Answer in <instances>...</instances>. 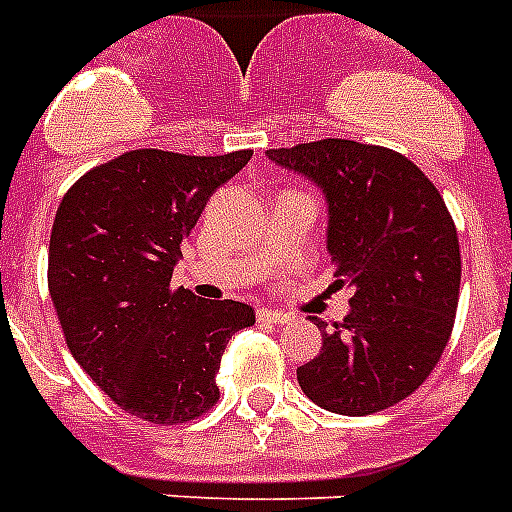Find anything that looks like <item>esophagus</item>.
Here are the masks:
<instances>
[{
	"mask_svg": "<svg viewBox=\"0 0 512 512\" xmlns=\"http://www.w3.org/2000/svg\"><path fill=\"white\" fill-rule=\"evenodd\" d=\"M289 315L281 313V310H268V307H260L257 310V323H286Z\"/></svg>",
	"mask_w": 512,
	"mask_h": 512,
	"instance_id": "esophagus-1",
	"label": "esophagus"
}]
</instances>
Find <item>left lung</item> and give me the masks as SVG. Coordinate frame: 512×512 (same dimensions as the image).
I'll return each instance as SVG.
<instances>
[{"label":"left lung","instance_id":"8db88e82","mask_svg":"<svg viewBox=\"0 0 512 512\" xmlns=\"http://www.w3.org/2000/svg\"><path fill=\"white\" fill-rule=\"evenodd\" d=\"M268 157L323 189L334 286L355 292L334 328L313 318L323 347L297 368L302 392L339 415L397 405L431 376L458 313L460 244L442 194L376 144L321 139Z\"/></svg>","mask_w":512,"mask_h":512}]
</instances>
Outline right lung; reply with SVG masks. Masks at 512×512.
<instances>
[{"label":"right lung","mask_w":512,"mask_h":512,"mask_svg":"<svg viewBox=\"0 0 512 512\" xmlns=\"http://www.w3.org/2000/svg\"><path fill=\"white\" fill-rule=\"evenodd\" d=\"M252 157L131 149L86 170L62 197L49 239V294L70 355L126 413L173 426L220 400L228 339L255 323L234 299L173 289L181 244L207 199Z\"/></svg>","instance_id":"right-lung-1"}]
</instances>
